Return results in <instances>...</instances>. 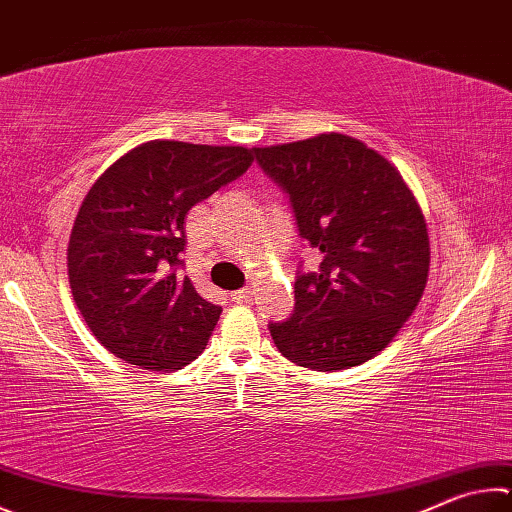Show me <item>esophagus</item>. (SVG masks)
I'll use <instances>...</instances> for the list:
<instances>
[{
    "instance_id": "obj_1",
    "label": "esophagus",
    "mask_w": 512,
    "mask_h": 512,
    "mask_svg": "<svg viewBox=\"0 0 512 512\" xmlns=\"http://www.w3.org/2000/svg\"><path fill=\"white\" fill-rule=\"evenodd\" d=\"M250 295H253V291H250V288H239V291H235L230 297H232V302L241 304V302H248Z\"/></svg>"
}]
</instances>
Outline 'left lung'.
I'll use <instances>...</instances> for the list:
<instances>
[{
	"label": "left lung",
	"mask_w": 512,
	"mask_h": 512,
	"mask_svg": "<svg viewBox=\"0 0 512 512\" xmlns=\"http://www.w3.org/2000/svg\"><path fill=\"white\" fill-rule=\"evenodd\" d=\"M253 154L322 253L318 273L297 275L291 318L271 324L275 347L315 371L378 356L410 320L430 273V237L410 185L383 154L338 132Z\"/></svg>",
	"instance_id": "8db88e82"
}]
</instances>
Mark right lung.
<instances>
[{"instance_id":"right-lung-1","label":"right lung","mask_w":512,"mask_h":512,"mask_svg":"<svg viewBox=\"0 0 512 512\" xmlns=\"http://www.w3.org/2000/svg\"><path fill=\"white\" fill-rule=\"evenodd\" d=\"M253 163L241 145L150 141L111 163L73 221L67 268L78 311L116 358L174 371L206 349L221 315L176 275L185 215Z\"/></svg>"}]
</instances>
